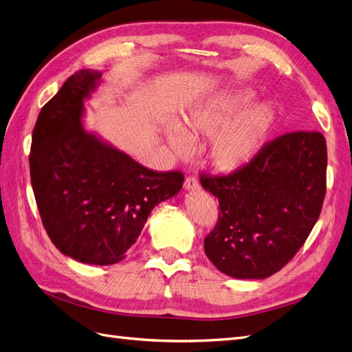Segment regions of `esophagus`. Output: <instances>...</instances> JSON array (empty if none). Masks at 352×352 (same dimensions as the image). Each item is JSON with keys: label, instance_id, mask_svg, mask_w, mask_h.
Wrapping results in <instances>:
<instances>
[{"label": "esophagus", "instance_id": "34e87169", "mask_svg": "<svg viewBox=\"0 0 352 352\" xmlns=\"http://www.w3.org/2000/svg\"><path fill=\"white\" fill-rule=\"evenodd\" d=\"M185 189L186 190H189V192H195V190H199V184H198V180H197V177H186V180H185Z\"/></svg>", "mask_w": 352, "mask_h": 352}]
</instances>
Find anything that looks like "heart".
I'll list each match as a JSON object with an SVG mask.
<instances>
[{"label": "heart", "mask_w": 352, "mask_h": 352, "mask_svg": "<svg viewBox=\"0 0 352 352\" xmlns=\"http://www.w3.org/2000/svg\"><path fill=\"white\" fill-rule=\"evenodd\" d=\"M254 97L252 89H229L202 101L185 116V131L176 124L167 126L170 146L184 154L190 138L211 136V166L226 175L239 172L263 151L279 123L278 110L270 101L248 104Z\"/></svg>", "instance_id": "1"}]
</instances>
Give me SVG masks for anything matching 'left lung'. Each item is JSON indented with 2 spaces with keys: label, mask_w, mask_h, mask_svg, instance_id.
Returning a JSON list of instances; mask_svg holds the SVG:
<instances>
[{
  "label": "left lung",
  "mask_w": 352,
  "mask_h": 352,
  "mask_svg": "<svg viewBox=\"0 0 352 352\" xmlns=\"http://www.w3.org/2000/svg\"><path fill=\"white\" fill-rule=\"evenodd\" d=\"M326 140L292 132L267 144L228 176H201L219 199V220L204 239L210 261L230 278L265 279L300 250L326 195Z\"/></svg>",
  "instance_id": "8db88e82"
}]
</instances>
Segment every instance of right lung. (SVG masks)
<instances>
[{
	"instance_id": "add662e5",
	"label": "right lung",
	"mask_w": 352,
	"mask_h": 352,
	"mask_svg": "<svg viewBox=\"0 0 352 352\" xmlns=\"http://www.w3.org/2000/svg\"><path fill=\"white\" fill-rule=\"evenodd\" d=\"M101 72L82 69L42 107L32 133L30 182L52 243L80 263L122 261L153 208L179 194L180 172L157 173L83 126Z\"/></svg>"
}]
</instances>
